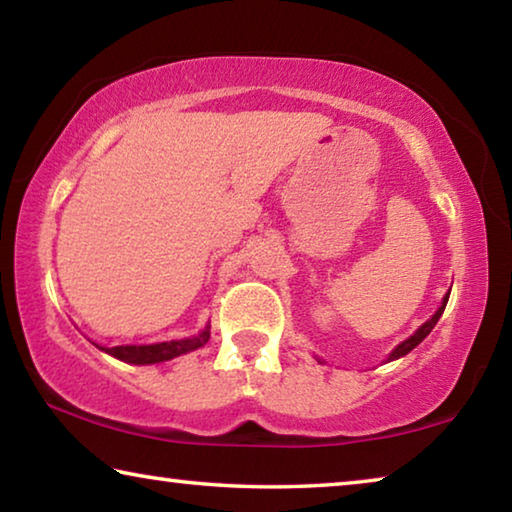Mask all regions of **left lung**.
<instances>
[{
    "label": "left lung",
    "instance_id": "8db88e82",
    "mask_svg": "<svg viewBox=\"0 0 512 512\" xmlns=\"http://www.w3.org/2000/svg\"><path fill=\"white\" fill-rule=\"evenodd\" d=\"M447 300H449V293H447V296L443 298V305H440L438 307V311H436V314H433L429 320H427V323H424V325H420L418 329H415V334L413 336H409V339H406V341H402L400 345H397V348L391 352V354H388V361H395V359H400V357H404V354H409L413 348H415V345H420L424 339H427V336H429V332H431V329L433 327H436V323H438V318L440 316H443V311H445V307H447Z\"/></svg>",
    "mask_w": 512,
    "mask_h": 512
}]
</instances>
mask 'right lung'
<instances>
[{
    "label": "right lung",
    "mask_w": 512,
    "mask_h": 512,
    "mask_svg": "<svg viewBox=\"0 0 512 512\" xmlns=\"http://www.w3.org/2000/svg\"><path fill=\"white\" fill-rule=\"evenodd\" d=\"M207 341H210V325H205L201 334L189 336V339H178V341L149 343V345H115V348H103V345H97V343L94 345L119 361L135 363V366H149V363L169 361V359L180 357V354L203 348Z\"/></svg>",
    "instance_id": "right-lung-1"
}]
</instances>
